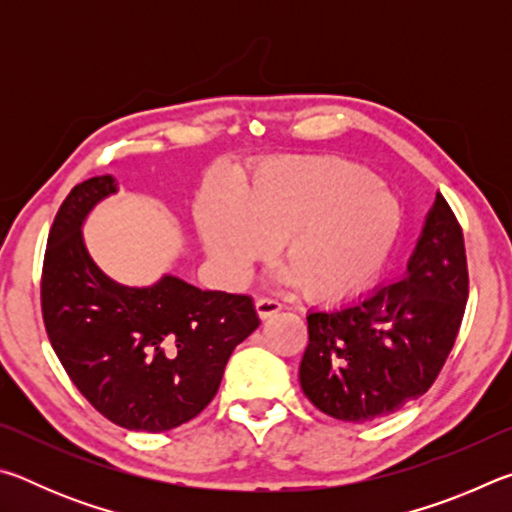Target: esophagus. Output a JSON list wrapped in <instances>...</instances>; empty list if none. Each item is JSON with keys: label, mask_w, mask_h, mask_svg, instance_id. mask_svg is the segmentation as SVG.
<instances>
[{"label": "esophagus", "mask_w": 512, "mask_h": 512, "mask_svg": "<svg viewBox=\"0 0 512 512\" xmlns=\"http://www.w3.org/2000/svg\"><path fill=\"white\" fill-rule=\"evenodd\" d=\"M277 311H282V302L275 298H257V314L262 318H271Z\"/></svg>", "instance_id": "1"}]
</instances>
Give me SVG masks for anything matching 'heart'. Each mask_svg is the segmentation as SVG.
Returning <instances> with one entry per match:
<instances>
[{"label":"heart","mask_w":512,"mask_h":512,"mask_svg":"<svg viewBox=\"0 0 512 512\" xmlns=\"http://www.w3.org/2000/svg\"><path fill=\"white\" fill-rule=\"evenodd\" d=\"M397 198L345 160H280L259 169L235 198L207 192L196 225L221 271L239 280L280 241L282 280L311 298H343L377 275L395 244Z\"/></svg>","instance_id":"heart-1"}]
</instances>
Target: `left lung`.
<instances>
[{"mask_svg": "<svg viewBox=\"0 0 512 512\" xmlns=\"http://www.w3.org/2000/svg\"><path fill=\"white\" fill-rule=\"evenodd\" d=\"M467 293L463 230L438 194L402 280L309 311L302 393L343 422H370L418 400L454 348Z\"/></svg>", "mask_w": 512, "mask_h": 512, "instance_id": "1", "label": "left lung"}]
</instances>
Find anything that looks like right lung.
<instances>
[{
	"mask_svg": "<svg viewBox=\"0 0 512 512\" xmlns=\"http://www.w3.org/2000/svg\"><path fill=\"white\" fill-rule=\"evenodd\" d=\"M115 192V178L94 176L60 205L42 264V318L69 379L103 418L169 431L214 400L259 316L250 296L203 291L176 275L142 289L110 280L85 250L81 225Z\"/></svg>",
	"mask_w": 512,
	"mask_h": 512,
	"instance_id": "add662e5",
	"label": "right lung"
}]
</instances>
